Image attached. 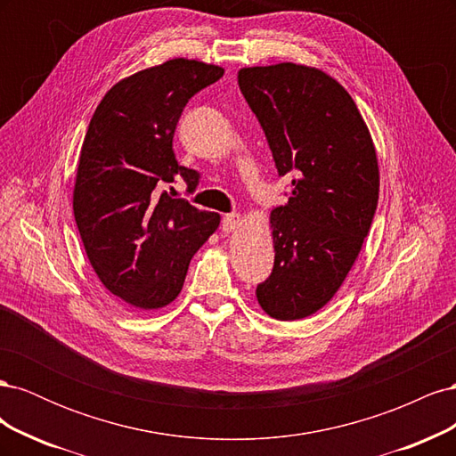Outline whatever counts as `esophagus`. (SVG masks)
I'll use <instances>...</instances> for the list:
<instances>
[{
	"label": "esophagus",
	"mask_w": 456,
	"mask_h": 456,
	"mask_svg": "<svg viewBox=\"0 0 456 456\" xmlns=\"http://www.w3.org/2000/svg\"><path fill=\"white\" fill-rule=\"evenodd\" d=\"M241 215H236V213H230V215H224L223 216V230L226 233L230 232H236L240 226H241Z\"/></svg>",
	"instance_id": "34e87169"
}]
</instances>
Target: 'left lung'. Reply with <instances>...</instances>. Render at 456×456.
Returning a JSON list of instances; mask_svg holds the SVG:
<instances>
[{
    "label": "left lung",
    "instance_id": "1",
    "mask_svg": "<svg viewBox=\"0 0 456 456\" xmlns=\"http://www.w3.org/2000/svg\"><path fill=\"white\" fill-rule=\"evenodd\" d=\"M238 84L255 112L291 196L270 213L272 275L260 308L295 322L337 295L362 251L379 201V158L350 93L320 68L249 66Z\"/></svg>",
    "mask_w": 456,
    "mask_h": 456
}]
</instances>
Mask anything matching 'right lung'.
<instances>
[{
	"mask_svg": "<svg viewBox=\"0 0 456 456\" xmlns=\"http://www.w3.org/2000/svg\"><path fill=\"white\" fill-rule=\"evenodd\" d=\"M224 68L171 59L123 77L91 118L74 183V216L94 273L110 293L139 310H159L183 291L188 265L220 224L163 183L200 175L178 165L173 134L198 91Z\"/></svg>",
	"mask_w": 456,
	"mask_h": 456,
	"instance_id": "add662e5",
	"label": "right lung"
}]
</instances>
